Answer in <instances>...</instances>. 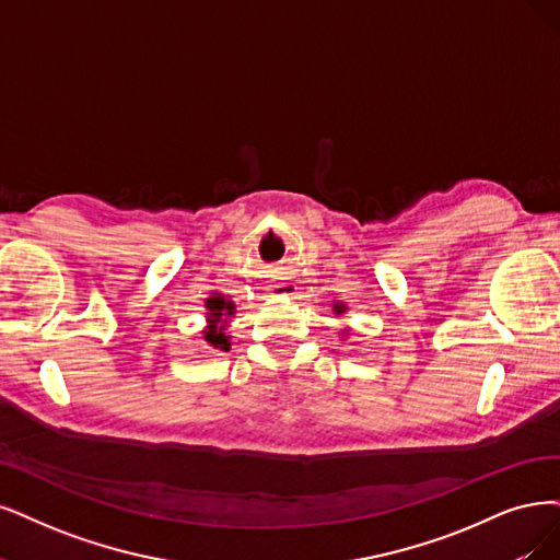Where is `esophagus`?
Wrapping results in <instances>:
<instances>
[{
	"mask_svg": "<svg viewBox=\"0 0 560 560\" xmlns=\"http://www.w3.org/2000/svg\"><path fill=\"white\" fill-rule=\"evenodd\" d=\"M269 291H275L277 295H283V298H288V295H293L298 288L293 285V283H275L272 288H269Z\"/></svg>",
	"mask_w": 560,
	"mask_h": 560,
	"instance_id": "34e87169",
	"label": "esophagus"
}]
</instances>
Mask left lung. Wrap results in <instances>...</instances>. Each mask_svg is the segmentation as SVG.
<instances>
[{
	"mask_svg": "<svg viewBox=\"0 0 560 560\" xmlns=\"http://www.w3.org/2000/svg\"><path fill=\"white\" fill-rule=\"evenodd\" d=\"M346 304L343 302H337V304H332V312H335V316H341V314H346ZM343 335H348V329H343Z\"/></svg>",
	"mask_w": 560,
	"mask_h": 560,
	"instance_id": "8db88e82",
	"label": "left lung"
}]
</instances>
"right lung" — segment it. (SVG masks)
<instances>
[{
  "mask_svg": "<svg viewBox=\"0 0 560 560\" xmlns=\"http://www.w3.org/2000/svg\"><path fill=\"white\" fill-rule=\"evenodd\" d=\"M235 316V302L223 295V293H210V298H205V329H202V339L207 346L214 350H231V335H228V325H231V318Z\"/></svg>",
  "mask_w": 560,
  "mask_h": 560,
  "instance_id": "right-lung-1",
  "label": "right lung"
}]
</instances>
